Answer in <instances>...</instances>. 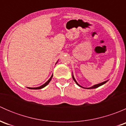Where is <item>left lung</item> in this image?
Wrapping results in <instances>:
<instances>
[{"label": "left lung", "mask_w": 126, "mask_h": 126, "mask_svg": "<svg viewBox=\"0 0 126 126\" xmlns=\"http://www.w3.org/2000/svg\"><path fill=\"white\" fill-rule=\"evenodd\" d=\"M72 79H73V80H74V82H76V83H77V85H79V86L80 87H81V86L78 83H77V81H76V79H75V78H74V76H73V75H72ZM107 81H108V80H107V81H105V82H102V83H99V84H96V85H93V87H90V88H86V89H93V88H97V87H100V86L102 85L105 84V83H106V82H107Z\"/></svg>", "instance_id": "obj_1"}]
</instances>
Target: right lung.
<instances>
[{"mask_svg": "<svg viewBox=\"0 0 126 126\" xmlns=\"http://www.w3.org/2000/svg\"><path fill=\"white\" fill-rule=\"evenodd\" d=\"M52 77H53V74L52 75L51 77H50V78L47 81V82H46V83H44V84H43V85L40 86V87H36V88H29V89H32V90H39V89L43 88L45 87L46 86H47L48 84H49V83L50 82V80H51V79H52Z\"/></svg>", "mask_w": 126, "mask_h": 126, "instance_id": "obj_1", "label": "right lung"}]
</instances>
